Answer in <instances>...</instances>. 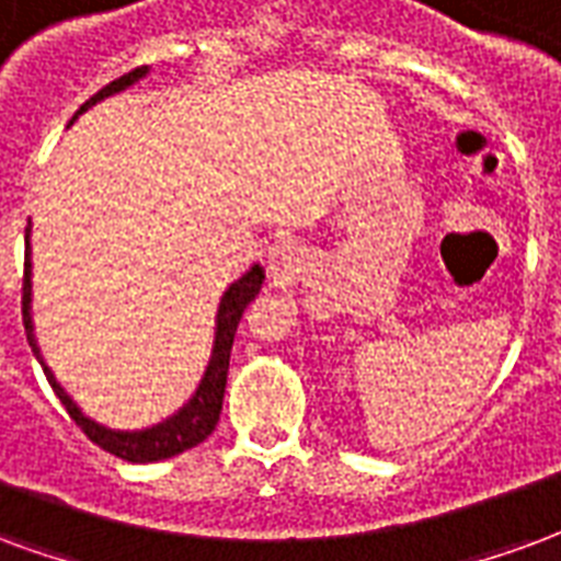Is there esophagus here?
Returning <instances> with one entry per match:
<instances>
[{
	"instance_id": "1",
	"label": "esophagus",
	"mask_w": 561,
	"mask_h": 561,
	"mask_svg": "<svg viewBox=\"0 0 561 561\" xmlns=\"http://www.w3.org/2000/svg\"><path fill=\"white\" fill-rule=\"evenodd\" d=\"M268 260H272V268L277 272V265L284 260V251H280V248H272V251H268Z\"/></svg>"
}]
</instances>
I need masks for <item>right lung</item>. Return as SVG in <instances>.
I'll return each instance as SVG.
<instances>
[{
  "label": "right lung",
  "mask_w": 561,
  "mask_h": 561,
  "mask_svg": "<svg viewBox=\"0 0 561 561\" xmlns=\"http://www.w3.org/2000/svg\"><path fill=\"white\" fill-rule=\"evenodd\" d=\"M146 65L142 68H134L125 77H118L110 85H104L98 95H92L85 101L83 110H89L92 104H98L101 98L116 95L122 89H128L130 83H137L140 77H146ZM77 113V116H80ZM73 116V118H77ZM71 118V122H73ZM28 244V241H26ZM28 248H26V268H23V325L28 331V343H32V353L38 355L41 367H44V374H47V382L56 391V398L62 400V407L68 410L73 421H77V427L92 439L95 445H101L104 451L116 454L122 460H128V463H154V460H167V457H175V454L187 451V448H194L203 439L211 436V431L218 427L220 421V407H224V388H227V370H230V350H232V337H236V329H239V320L244 308L251 305L256 293H260V286H263V268L260 265H253L251 272L244 277H239L236 284L224 293L220 298V308H218V331H215V353H211V362H208V370L203 376V382L196 388V394L191 398L187 407L175 412L173 419H167L158 427H149V431H107V427H101L92 419H85L83 412L77 410V403H73L68 394H65V388L56 382V376L50 374V367L44 365V358H41L38 346H35V337H32V317H28V301H32V277H28Z\"/></svg>",
  "instance_id": "1"
}]
</instances>
